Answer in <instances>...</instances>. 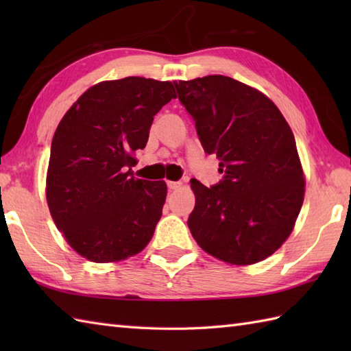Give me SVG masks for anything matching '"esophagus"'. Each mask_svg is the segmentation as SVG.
<instances>
[{
    "label": "esophagus",
    "mask_w": 351,
    "mask_h": 351,
    "mask_svg": "<svg viewBox=\"0 0 351 351\" xmlns=\"http://www.w3.org/2000/svg\"><path fill=\"white\" fill-rule=\"evenodd\" d=\"M181 185H182V182H181V181H169V182H167V187H169L170 190H178V189H181Z\"/></svg>",
    "instance_id": "34e87169"
}]
</instances>
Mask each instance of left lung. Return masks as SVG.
Masks as SVG:
<instances>
[{
  "mask_svg": "<svg viewBox=\"0 0 351 351\" xmlns=\"http://www.w3.org/2000/svg\"><path fill=\"white\" fill-rule=\"evenodd\" d=\"M223 181L191 180L196 205L189 228L211 256L230 265L264 261L287 241L304 199V173L294 134L274 102L225 75L175 83Z\"/></svg>",
  "mask_w": 351,
  "mask_h": 351,
  "instance_id": "left-lung-1",
  "label": "left lung"
}]
</instances>
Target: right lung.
Listing matches in <instances>:
<instances>
[{
  "instance_id": "right-lung-1",
  "label": "right lung",
  "mask_w": 351,
  "mask_h": 351,
  "mask_svg": "<svg viewBox=\"0 0 351 351\" xmlns=\"http://www.w3.org/2000/svg\"><path fill=\"white\" fill-rule=\"evenodd\" d=\"M171 98L170 81H101L57 126L45 189L48 208L64 240L92 263H119L151 241L167 185L134 178L132 167L154 116Z\"/></svg>"
}]
</instances>
